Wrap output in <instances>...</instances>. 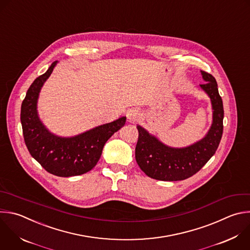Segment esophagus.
Returning <instances> with one entry per match:
<instances>
[{
	"instance_id": "esophagus-1",
	"label": "esophagus",
	"mask_w": 250,
	"mask_h": 250,
	"mask_svg": "<svg viewBox=\"0 0 250 250\" xmlns=\"http://www.w3.org/2000/svg\"><path fill=\"white\" fill-rule=\"evenodd\" d=\"M126 117H127L128 122L135 123L139 118V111L137 109H129L126 112Z\"/></svg>"
}]
</instances>
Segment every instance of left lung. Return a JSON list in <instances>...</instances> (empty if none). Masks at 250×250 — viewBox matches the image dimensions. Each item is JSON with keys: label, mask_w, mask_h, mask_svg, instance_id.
Wrapping results in <instances>:
<instances>
[{"label": "left lung", "mask_w": 250, "mask_h": 250, "mask_svg": "<svg viewBox=\"0 0 250 250\" xmlns=\"http://www.w3.org/2000/svg\"><path fill=\"white\" fill-rule=\"evenodd\" d=\"M201 73L206 82L200 86L209 95L213 107V124L203 139L186 148H171L137 125L135 160L151 179L177 182L192 177L210 160L220 144L224 127L223 101L215 77L203 70Z\"/></svg>", "instance_id": "left-lung-1"}]
</instances>
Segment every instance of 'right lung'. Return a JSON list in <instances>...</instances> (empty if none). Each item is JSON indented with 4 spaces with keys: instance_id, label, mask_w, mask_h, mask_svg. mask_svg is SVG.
<instances>
[{
    "instance_id": "obj_1",
    "label": "right lung",
    "mask_w": 250,
    "mask_h": 250,
    "mask_svg": "<svg viewBox=\"0 0 250 250\" xmlns=\"http://www.w3.org/2000/svg\"><path fill=\"white\" fill-rule=\"evenodd\" d=\"M57 62L38 76L27 90L21 104V121L25 145L30 155L50 174L72 177L91 171L99 161L107 140L125 124V117L97 126L74 137H58L47 130L37 115L41 87Z\"/></svg>"
}]
</instances>
